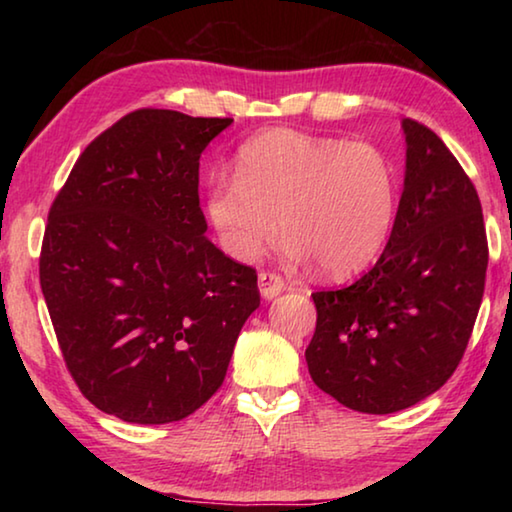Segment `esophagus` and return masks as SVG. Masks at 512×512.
Returning <instances> with one entry per match:
<instances>
[{
  "mask_svg": "<svg viewBox=\"0 0 512 512\" xmlns=\"http://www.w3.org/2000/svg\"><path fill=\"white\" fill-rule=\"evenodd\" d=\"M282 289H284V280H282L280 273H275V271L259 273V291H262V296L266 300L280 296Z\"/></svg>",
  "mask_w": 512,
  "mask_h": 512,
  "instance_id": "34e87169",
  "label": "esophagus"
}]
</instances>
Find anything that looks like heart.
Segmentation results:
<instances>
[{
	"mask_svg": "<svg viewBox=\"0 0 512 512\" xmlns=\"http://www.w3.org/2000/svg\"><path fill=\"white\" fill-rule=\"evenodd\" d=\"M397 210L393 167L370 142H343L291 128L248 140L235 176H214L205 212L228 255L250 262L277 235L314 257L327 275L345 277L375 262Z\"/></svg>",
	"mask_w": 512,
	"mask_h": 512,
	"instance_id": "heart-1",
	"label": "heart"
}]
</instances>
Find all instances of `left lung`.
Returning <instances> with one entry per match:
<instances>
[{
	"instance_id": "8db88e82",
	"label": "left lung",
	"mask_w": 512,
	"mask_h": 512,
	"mask_svg": "<svg viewBox=\"0 0 512 512\" xmlns=\"http://www.w3.org/2000/svg\"><path fill=\"white\" fill-rule=\"evenodd\" d=\"M402 126L406 178L391 239L350 287L311 293L318 316L305 352L320 391L375 415L409 409L454 375L488 268L470 176L431 128Z\"/></svg>"
}]
</instances>
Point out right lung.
<instances>
[{
    "mask_svg": "<svg viewBox=\"0 0 512 512\" xmlns=\"http://www.w3.org/2000/svg\"><path fill=\"white\" fill-rule=\"evenodd\" d=\"M230 117L140 108L85 146L49 207L40 287L69 375L124 422L183 420L219 391L257 271L205 237L198 160Z\"/></svg>",
    "mask_w": 512,
    "mask_h": 512,
    "instance_id": "obj_1",
    "label": "right lung"
}]
</instances>
